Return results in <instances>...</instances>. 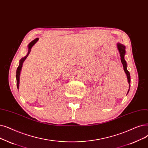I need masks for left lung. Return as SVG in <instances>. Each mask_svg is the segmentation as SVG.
Here are the masks:
<instances>
[{"label":"left lung","instance_id":"obj_1","mask_svg":"<svg viewBox=\"0 0 148 148\" xmlns=\"http://www.w3.org/2000/svg\"><path fill=\"white\" fill-rule=\"evenodd\" d=\"M117 48L118 49L119 51V53H120V59H121V62L123 64V66L124 68V71L125 73L127 75V81L128 83H129V85L130 86V84H131V77H130V72L128 71L127 69V64L125 60V47L123 45H122L121 43H118L117 44ZM130 89L128 90L127 93L129 92Z\"/></svg>","mask_w":148,"mask_h":148}]
</instances>
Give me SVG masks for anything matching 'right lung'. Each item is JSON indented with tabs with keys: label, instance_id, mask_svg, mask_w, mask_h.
<instances>
[{
	"label": "right lung",
	"instance_id": "1",
	"mask_svg": "<svg viewBox=\"0 0 148 148\" xmlns=\"http://www.w3.org/2000/svg\"><path fill=\"white\" fill-rule=\"evenodd\" d=\"M38 40V38H36V39H34V40L32 41L29 45H28V54L25 56V57H23V58H22L21 61H20V63H19V65L17 69V71H16V80H17V88L18 89V84H19V76H20V73H21V69H22V65H23V62L25 61V60L26 59L27 57H28V54H29L30 51H31V49L32 48V47H33L34 45L37 42V41Z\"/></svg>",
	"mask_w": 148,
	"mask_h": 148
}]
</instances>
